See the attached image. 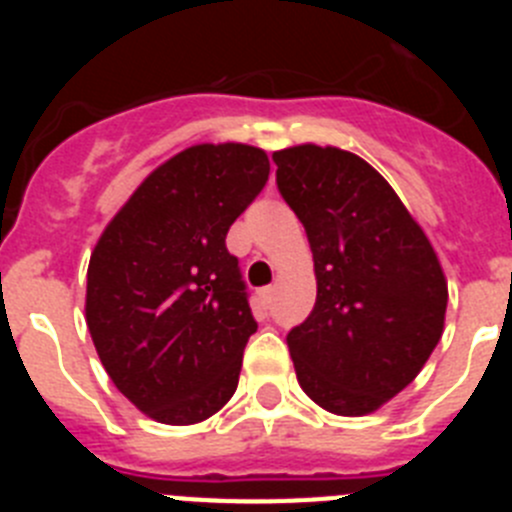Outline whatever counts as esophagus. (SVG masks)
<instances>
[{"label": "esophagus", "instance_id": "esophagus-1", "mask_svg": "<svg viewBox=\"0 0 512 512\" xmlns=\"http://www.w3.org/2000/svg\"><path fill=\"white\" fill-rule=\"evenodd\" d=\"M261 300H264V305H271V300H274V287L261 289Z\"/></svg>", "mask_w": 512, "mask_h": 512}]
</instances>
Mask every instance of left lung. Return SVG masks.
Wrapping results in <instances>:
<instances>
[{"label": "left lung", "mask_w": 512, "mask_h": 512, "mask_svg": "<svg viewBox=\"0 0 512 512\" xmlns=\"http://www.w3.org/2000/svg\"><path fill=\"white\" fill-rule=\"evenodd\" d=\"M271 158L318 277L315 307L287 333L297 382L330 413H374L418 377L441 341L449 302L441 264L364 158L310 143Z\"/></svg>", "instance_id": "1"}]
</instances>
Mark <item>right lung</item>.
<instances>
[{
  "mask_svg": "<svg viewBox=\"0 0 512 512\" xmlns=\"http://www.w3.org/2000/svg\"><path fill=\"white\" fill-rule=\"evenodd\" d=\"M266 179L261 148H187L135 189L89 259L94 348L117 390L158 423H200L238 387L259 323L225 238Z\"/></svg>",
  "mask_w": 512,
  "mask_h": 512,
  "instance_id": "1",
  "label": "right lung"
}]
</instances>
